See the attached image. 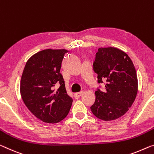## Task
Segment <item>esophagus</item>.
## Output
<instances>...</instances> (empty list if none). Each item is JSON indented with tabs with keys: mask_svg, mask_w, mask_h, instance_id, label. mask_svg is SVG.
Wrapping results in <instances>:
<instances>
[{
	"mask_svg": "<svg viewBox=\"0 0 154 154\" xmlns=\"http://www.w3.org/2000/svg\"><path fill=\"white\" fill-rule=\"evenodd\" d=\"M82 94V92H79V93H75L74 94V98H76V99H78V98H79L80 96H81V95Z\"/></svg>",
	"mask_w": 154,
	"mask_h": 154,
	"instance_id": "esophagus-1",
	"label": "esophagus"
}]
</instances>
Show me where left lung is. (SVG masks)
I'll use <instances>...</instances> for the list:
<instances>
[{"label":"left lung","instance_id":"obj_1","mask_svg":"<svg viewBox=\"0 0 154 154\" xmlns=\"http://www.w3.org/2000/svg\"><path fill=\"white\" fill-rule=\"evenodd\" d=\"M98 82H106V91H96V100L90 107L103 120H113L127 113L138 93V79L134 65L127 54L115 47H101L93 63Z\"/></svg>","mask_w":154,"mask_h":154}]
</instances>
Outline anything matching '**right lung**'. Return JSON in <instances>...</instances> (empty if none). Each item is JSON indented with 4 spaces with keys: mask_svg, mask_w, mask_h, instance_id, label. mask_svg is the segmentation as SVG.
<instances>
[{
    "mask_svg": "<svg viewBox=\"0 0 154 154\" xmlns=\"http://www.w3.org/2000/svg\"><path fill=\"white\" fill-rule=\"evenodd\" d=\"M66 49H47L33 55L20 80L21 97L35 116L47 123H57L67 116L73 100L60 73ZM58 84L57 91L54 87Z\"/></svg>",
    "mask_w": 154,
    "mask_h": 154,
    "instance_id": "obj_1",
    "label": "right lung"
}]
</instances>
